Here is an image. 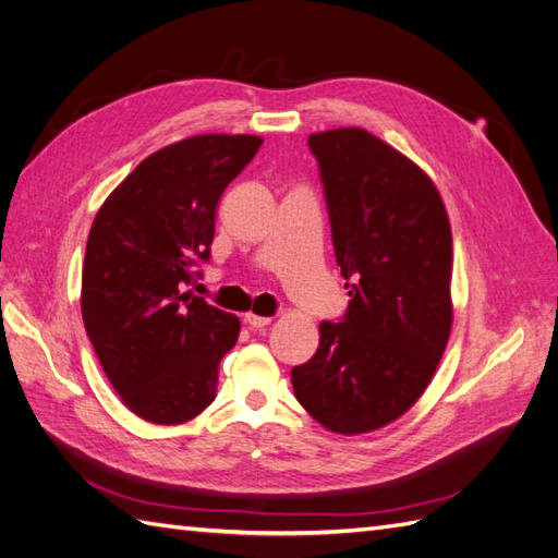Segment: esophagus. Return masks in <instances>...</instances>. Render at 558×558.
<instances>
[{"label":"esophagus","instance_id":"1","mask_svg":"<svg viewBox=\"0 0 558 558\" xmlns=\"http://www.w3.org/2000/svg\"><path fill=\"white\" fill-rule=\"evenodd\" d=\"M244 324H248L251 328H265L272 324V316H258V314H246Z\"/></svg>","mask_w":558,"mask_h":558}]
</instances>
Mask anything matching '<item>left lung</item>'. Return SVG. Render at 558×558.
<instances>
[{"instance_id": "left-lung-1", "label": "left lung", "mask_w": 558, "mask_h": 558, "mask_svg": "<svg viewBox=\"0 0 558 558\" xmlns=\"http://www.w3.org/2000/svg\"><path fill=\"white\" fill-rule=\"evenodd\" d=\"M310 148L351 300L291 381L330 433H373L424 396L449 342L451 226L433 179L367 130L314 132Z\"/></svg>"}]
</instances>
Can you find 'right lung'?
<instances>
[{
    "instance_id": "right-lung-1",
    "label": "right lung",
    "mask_w": 558,
    "mask_h": 558,
    "mask_svg": "<svg viewBox=\"0 0 558 558\" xmlns=\"http://www.w3.org/2000/svg\"><path fill=\"white\" fill-rule=\"evenodd\" d=\"M256 134H197L144 158L99 207L86 246L81 314L123 404L158 426L205 412L240 318L183 286L209 260L228 183L258 154Z\"/></svg>"
}]
</instances>
